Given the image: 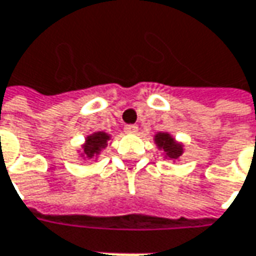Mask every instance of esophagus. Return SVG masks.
Segmentation results:
<instances>
[{
	"label": "esophagus",
	"instance_id": "esophagus-1",
	"mask_svg": "<svg viewBox=\"0 0 256 256\" xmlns=\"http://www.w3.org/2000/svg\"><path fill=\"white\" fill-rule=\"evenodd\" d=\"M137 130H138V128H137L136 124H128V126H124V132L128 133V134H134V133H137Z\"/></svg>",
	"mask_w": 256,
	"mask_h": 256
}]
</instances>
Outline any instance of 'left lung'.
<instances>
[{
	"instance_id": "obj_1",
	"label": "left lung",
	"mask_w": 256,
	"mask_h": 256,
	"mask_svg": "<svg viewBox=\"0 0 256 256\" xmlns=\"http://www.w3.org/2000/svg\"><path fill=\"white\" fill-rule=\"evenodd\" d=\"M154 143L160 150H163L166 158L177 160L182 154V144L177 143L168 133H157L154 136Z\"/></svg>"
}]
</instances>
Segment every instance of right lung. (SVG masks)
Here are the masks:
<instances>
[{
  "instance_id": "add662e5",
  "label": "right lung",
  "mask_w": 256,
  "mask_h": 256,
  "mask_svg": "<svg viewBox=\"0 0 256 256\" xmlns=\"http://www.w3.org/2000/svg\"><path fill=\"white\" fill-rule=\"evenodd\" d=\"M110 140V136L104 132H96L90 136L86 137L84 144L82 146V157L84 158H96L100 154V152L108 146V142Z\"/></svg>"
}]
</instances>
